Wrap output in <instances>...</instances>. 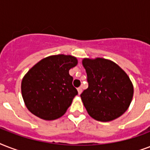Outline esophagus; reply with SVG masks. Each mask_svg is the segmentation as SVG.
<instances>
[{"mask_svg": "<svg viewBox=\"0 0 150 150\" xmlns=\"http://www.w3.org/2000/svg\"><path fill=\"white\" fill-rule=\"evenodd\" d=\"M77 90H78V93H79V95H80V94L82 93V88H81V87H79V88H78Z\"/></svg>", "mask_w": 150, "mask_h": 150, "instance_id": "obj_1", "label": "esophagus"}]
</instances>
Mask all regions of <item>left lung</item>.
Returning <instances> with one entry per match:
<instances>
[{"mask_svg":"<svg viewBox=\"0 0 150 150\" xmlns=\"http://www.w3.org/2000/svg\"><path fill=\"white\" fill-rule=\"evenodd\" d=\"M82 65L89 87L81 99L89 116L103 122L121 117L128 109L134 93L128 75L114 61L102 57L83 58Z\"/></svg>","mask_w":150,"mask_h":150,"instance_id":"8db88e82","label":"left lung"}]
</instances>
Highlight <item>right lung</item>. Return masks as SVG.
I'll return each mask as SVG.
<instances>
[{
    "mask_svg": "<svg viewBox=\"0 0 150 150\" xmlns=\"http://www.w3.org/2000/svg\"><path fill=\"white\" fill-rule=\"evenodd\" d=\"M77 64L75 57L57 54L47 57L33 66L21 85L27 109L47 121L63 116L78 94L69 75V70Z\"/></svg>",
    "mask_w": 150,
    "mask_h": 150,
    "instance_id": "add662e5",
    "label": "right lung"
}]
</instances>
